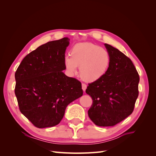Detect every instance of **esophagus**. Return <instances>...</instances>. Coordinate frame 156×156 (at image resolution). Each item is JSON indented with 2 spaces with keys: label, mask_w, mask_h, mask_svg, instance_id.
I'll use <instances>...</instances> for the list:
<instances>
[{
  "label": "esophagus",
  "mask_w": 156,
  "mask_h": 156,
  "mask_svg": "<svg viewBox=\"0 0 156 156\" xmlns=\"http://www.w3.org/2000/svg\"><path fill=\"white\" fill-rule=\"evenodd\" d=\"M87 87V84H86L82 83V89H83V91H85V90H86Z\"/></svg>",
  "instance_id": "1"
}]
</instances>
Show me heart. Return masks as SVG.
Returning <instances> with one entry per match:
<instances>
[{
	"instance_id": "1",
	"label": "heart",
	"mask_w": 156,
	"mask_h": 156,
	"mask_svg": "<svg viewBox=\"0 0 156 156\" xmlns=\"http://www.w3.org/2000/svg\"><path fill=\"white\" fill-rule=\"evenodd\" d=\"M70 56L64 60L68 72L73 74L79 67V75L87 82H95L102 78L109 66L110 56L101 47L89 42L75 44L70 51Z\"/></svg>"
}]
</instances>
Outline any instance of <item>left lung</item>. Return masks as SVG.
<instances>
[{"label": "left lung", "instance_id": "obj_1", "mask_svg": "<svg viewBox=\"0 0 156 156\" xmlns=\"http://www.w3.org/2000/svg\"><path fill=\"white\" fill-rule=\"evenodd\" d=\"M110 56L107 72L88 84L86 93L92 99L88 111L96 126H114L133 111L139 96V75L129 58L119 49L105 44Z\"/></svg>", "mask_w": 156, "mask_h": 156}]
</instances>
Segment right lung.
Listing matches in <instances>:
<instances>
[{
	"label": "right lung",
	"instance_id": "add662e5",
	"mask_svg": "<svg viewBox=\"0 0 156 156\" xmlns=\"http://www.w3.org/2000/svg\"><path fill=\"white\" fill-rule=\"evenodd\" d=\"M69 41L64 37L40 45L23 58L16 72L19 108L37 128L58 124L66 107L83 94L81 83L62 72Z\"/></svg>",
	"mask_w": 156,
	"mask_h": 156
}]
</instances>
